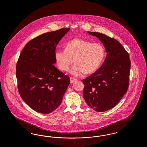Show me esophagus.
Instances as JSON below:
<instances>
[{
  "label": "esophagus",
  "instance_id": "esophagus-1",
  "mask_svg": "<svg viewBox=\"0 0 147 147\" xmlns=\"http://www.w3.org/2000/svg\"><path fill=\"white\" fill-rule=\"evenodd\" d=\"M70 79L71 83H74V82H76L77 80V79L76 78H72V77H70Z\"/></svg>",
  "mask_w": 147,
  "mask_h": 147
}]
</instances>
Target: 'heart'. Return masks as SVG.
<instances>
[{
	"label": "heart",
	"instance_id": "obj_1",
	"mask_svg": "<svg viewBox=\"0 0 147 147\" xmlns=\"http://www.w3.org/2000/svg\"><path fill=\"white\" fill-rule=\"evenodd\" d=\"M105 55V49L101 43L74 38L66 43L64 50L57 49L55 57L59 69L65 71L69 69L74 60L76 64L71 69L70 74L81 76L85 73L91 74L98 70Z\"/></svg>",
	"mask_w": 147,
	"mask_h": 147
}]
</instances>
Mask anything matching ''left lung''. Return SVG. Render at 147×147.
Returning a JSON list of instances; mask_svg holds the SVG:
<instances>
[{
	"mask_svg": "<svg viewBox=\"0 0 147 147\" xmlns=\"http://www.w3.org/2000/svg\"><path fill=\"white\" fill-rule=\"evenodd\" d=\"M88 33L103 43L107 55L99 69L83 80V97L92 109L104 112L117 105L128 90L131 61L117 40L99 32Z\"/></svg>",
	"mask_w": 147,
	"mask_h": 147,
	"instance_id": "obj_1",
	"label": "left lung"
}]
</instances>
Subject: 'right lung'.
<instances>
[{
	"label": "right lung",
	"instance_id": "right-lung-1",
	"mask_svg": "<svg viewBox=\"0 0 147 147\" xmlns=\"http://www.w3.org/2000/svg\"><path fill=\"white\" fill-rule=\"evenodd\" d=\"M69 30L61 28L36 37L20 55L16 67L18 91L25 102L36 112L54 111L70 83L69 77L53 64L56 46Z\"/></svg>",
	"mask_w": 147,
	"mask_h": 147
}]
</instances>
